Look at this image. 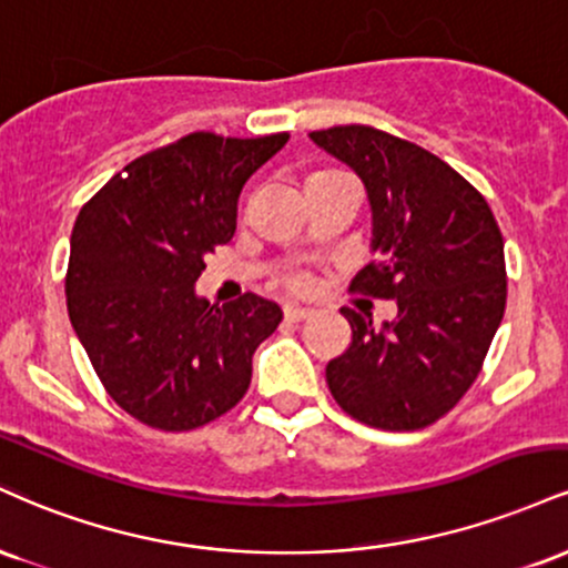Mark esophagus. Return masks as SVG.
<instances>
[{
	"label": "esophagus",
	"instance_id": "1",
	"mask_svg": "<svg viewBox=\"0 0 568 568\" xmlns=\"http://www.w3.org/2000/svg\"><path fill=\"white\" fill-rule=\"evenodd\" d=\"M313 316L311 308H300V305H284V318L286 322H303V318Z\"/></svg>",
	"mask_w": 568,
	"mask_h": 568
}]
</instances>
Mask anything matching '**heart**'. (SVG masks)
<instances>
[{"instance_id": "1", "label": "heart", "mask_w": 568, "mask_h": 568, "mask_svg": "<svg viewBox=\"0 0 568 568\" xmlns=\"http://www.w3.org/2000/svg\"><path fill=\"white\" fill-rule=\"evenodd\" d=\"M316 175H343V172H316ZM286 282H290V286H295V290H308V276H305V273H290V278H286Z\"/></svg>"}]
</instances>
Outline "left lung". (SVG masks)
Masks as SVG:
<instances>
[{
  "label": "left lung",
  "instance_id": "obj_1",
  "mask_svg": "<svg viewBox=\"0 0 568 568\" xmlns=\"http://www.w3.org/2000/svg\"><path fill=\"white\" fill-rule=\"evenodd\" d=\"M362 178L372 252L353 292L396 300L383 326L343 308L351 345L326 385L353 419L383 430L436 423L468 393L508 300L505 242L486 199L430 151L366 124L311 132Z\"/></svg>",
  "mask_w": 568,
  "mask_h": 568
}]
</instances>
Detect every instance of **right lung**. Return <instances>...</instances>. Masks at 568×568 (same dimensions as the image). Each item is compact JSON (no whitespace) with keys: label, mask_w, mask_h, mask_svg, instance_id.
I'll return each mask as SVG.
<instances>
[{"label":"right lung","mask_w":568,"mask_h":568,"mask_svg":"<svg viewBox=\"0 0 568 568\" xmlns=\"http://www.w3.org/2000/svg\"><path fill=\"white\" fill-rule=\"evenodd\" d=\"M286 140L191 132L126 164L79 212L69 318L103 388L143 425L202 428L250 388L252 353L282 308L252 292L217 308L193 284L231 242L244 183Z\"/></svg>","instance_id":"right-lung-1"}]
</instances>
